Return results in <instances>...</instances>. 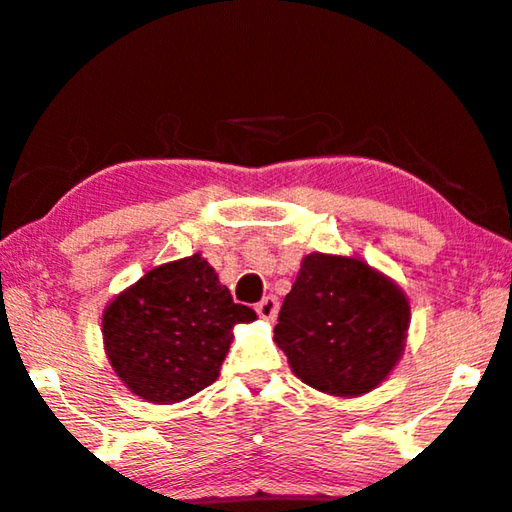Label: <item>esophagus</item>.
Masks as SVG:
<instances>
[{"mask_svg":"<svg viewBox=\"0 0 512 512\" xmlns=\"http://www.w3.org/2000/svg\"><path fill=\"white\" fill-rule=\"evenodd\" d=\"M256 311L263 321H274V318H277V311H279V302L274 295H268V298H263L261 302H258Z\"/></svg>","mask_w":512,"mask_h":512,"instance_id":"1","label":"esophagus"}]
</instances>
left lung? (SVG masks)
<instances>
[{
    "label": "left lung",
    "instance_id": "8db88e82",
    "mask_svg": "<svg viewBox=\"0 0 512 512\" xmlns=\"http://www.w3.org/2000/svg\"><path fill=\"white\" fill-rule=\"evenodd\" d=\"M402 286L358 256L314 251L284 298L274 342L302 383L360 397L388 379L409 337Z\"/></svg>",
    "mask_w": 512,
    "mask_h": 512
}]
</instances>
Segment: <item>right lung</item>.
I'll return each instance as SVG.
<instances>
[{
	"instance_id": "right-lung-1",
	"label": "right lung",
	"mask_w": 512,
	"mask_h": 512,
	"mask_svg": "<svg viewBox=\"0 0 512 512\" xmlns=\"http://www.w3.org/2000/svg\"><path fill=\"white\" fill-rule=\"evenodd\" d=\"M256 311L235 305L201 254L157 265L108 302L103 351L133 395L152 404L194 397L219 379L238 323Z\"/></svg>"
}]
</instances>
